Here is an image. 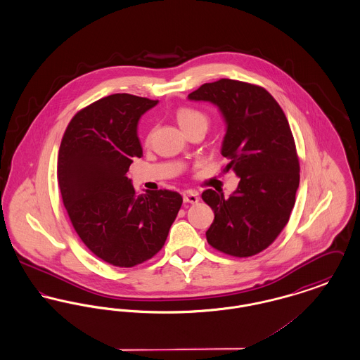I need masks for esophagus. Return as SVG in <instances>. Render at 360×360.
Instances as JSON below:
<instances>
[{
	"instance_id": "esophagus-1",
	"label": "esophagus",
	"mask_w": 360,
	"mask_h": 360,
	"mask_svg": "<svg viewBox=\"0 0 360 360\" xmlns=\"http://www.w3.org/2000/svg\"><path fill=\"white\" fill-rule=\"evenodd\" d=\"M200 201V195L194 190H188L184 193V202L186 204H197Z\"/></svg>"
}]
</instances>
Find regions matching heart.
I'll list each match as a JSON object with an SVG mask.
<instances>
[{
    "mask_svg": "<svg viewBox=\"0 0 360 360\" xmlns=\"http://www.w3.org/2000/svg\"><path fill=\"white\" fill-rule=\"evenodd\" d=\"M176 121L179 124V127L188 132L191 128L197 127V125H207V117L205 113H202L198 109L194 108H188V106H182L176 110L175 113Z\"/></svg>",
    "mask_w": 360,
    "mask_h": 360,
    "instance_id": "1",
    "label": "heart"
}]
</instances>
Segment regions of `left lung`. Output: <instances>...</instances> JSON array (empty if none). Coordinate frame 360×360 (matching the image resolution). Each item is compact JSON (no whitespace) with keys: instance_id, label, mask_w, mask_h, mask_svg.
<instances>
[{"instance_id":"1","label":"left lung","mask_w":360,"mask_h":360,"mask_svg":"<svg viewBox=\"0 0 360 360\" xmlns=\"http://www.w3.org/2000/svg\"><path fill=\"white\" fill-rule=\"evenodd\" d=\"M188 98L220 109L226 124L224 172L240 178L229 198L212 188L202 193L214 212L206 240L231 257L257 255L282 232L295 202L300 162L289 121L266 89L241 81L204 84Z\"/></svg>"}]
</instances>
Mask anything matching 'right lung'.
<instances>
[{
  "mask_svg": "<svg viewBox=\"0 0 360 360\" xmlns=\"http://www.w3.org/2000/svg\"><path fill=\"white\" fill-rule=\"evenodd\" d=\"M158 101L117 93L79 110L58 155V184L70 221L86 247L116 267L156 255L167 239L182 197L172 190L137 194L127 172L143 156L140 117Z\"/></svg>",
  "mask_w": 360,
  "mask_h": 360,
  "instance_id": "obj_1",
  "label": "right lung"
}]
</instances>
